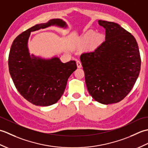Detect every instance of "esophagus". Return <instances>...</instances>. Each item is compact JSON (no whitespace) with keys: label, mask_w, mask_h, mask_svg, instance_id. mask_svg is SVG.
Instances as JSON below:
<instances>
[{"label":"esophagus","mask_w":148,"mask_h":148,"mask_svg":"<svg viewBox=\"0 0 148 148\" xmlns=\"http://www.w3.org/2000/svg\"><path fill=\"white\" fill-rule=\"evenodd\" d=\"M76 64H77V68H81V67H82V65H81V62L79 60H77L76 62Z\"/></svg>","instance_id":"1"}]
</instances>
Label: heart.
Masks as SVG:
<instances>
[{"mask_svg": "<svg viewBox=\"0 0 148 148\" xmlns=\"http://www.w3.org/2000/svg\"><path fill=\"white\" fill-rule=\"evenodd\" d=\"M104 37L102 34H96L93 30H89L84 34L81 37V42L83 45H88L90 44L91 46L93 48L102 42Z\"/></svg>", "mask_w": 148, "mask_h": 148, "instance_id": "1", "label": "heart"}]
</instances>
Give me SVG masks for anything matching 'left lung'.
Masks as SVG:
<instances>
[{"label":"left lung","instance_id":"obj_1","mask_svg":"<svg viewBox=\"0 0 148 148\" xmlns=\"http://www.w3.org/2000/svg\"><path fill=\"white\" fill-rule=\"evenodd\" d=\"M106 40L93 51L80 56L90 95L103 104L120 102L136 83L140 56L136 39L118 23L99 20Z\"/></svg>","mask_w":148,"mask_h":148}]
</instances>
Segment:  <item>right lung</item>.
I'll use <instances>...</instances> for the list:
<instances>
[{
	"mask_svg": "<svg viewBox=\"0 0 148 148\" xmlns=\"http://www.w3.org/2000/svg\"><path fill=\"white\" fill-rule=\"evenodd\" d=\"M66 28L61 19H52L30 28L16 37L9 55V71L14 85L23 98L33 104L48 106L57 102L64 93L76 63H62L58 57L45 59L30 55L28 40L30 33L50 26Z\"/></svg>",
	"mask_w": 148,
	"mask_h": 148,
	"instance_id": "1",
	"label": "right lung"
}]
</instances>
